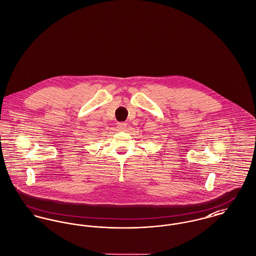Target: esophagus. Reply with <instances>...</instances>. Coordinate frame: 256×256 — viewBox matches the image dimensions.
Here are the masks:
<instances>
[{
  "label": "esophagus",
  "instance_id": "esophagus-1",
  "mask_svg": "<svg viewBox=\"0 0 256 256\" xmlns=\"http://www.w3.org/2000/svg\"><path fill=\"white\" fill-rule=\"evenodd\" d=\"M117 128H118V130H126V122H118L117 124Z\"/></svg>",
  "mask_w": 256,
  "mask_h": 256
}]
</instances>
